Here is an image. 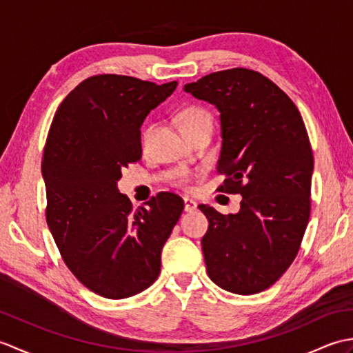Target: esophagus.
Listing matches in <instances>:
<instances>
[{
    "mask_svg": "<svg viewBox=\"0 0 353 353\" xmlns=\"http://www.w3.org/2000/svg\"><path fill=\"white\" fill-rule=\"evenodd\" d=\"M183 201H185V211L186 212H192V211H196V209H197V201L196 200H192L190 197H183Z\"/></svg>",
    "mask_w": 353,
    "mask_h": 353,
    "instance_id": "esophagus-1",
    "label": "esophagus"
}]
</instances>
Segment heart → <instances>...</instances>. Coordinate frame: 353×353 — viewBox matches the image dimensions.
I'll return each mask as SVG.
<instances>
[{
    "label": "heart",
    "instance_id": "obj_1",
    "mask_svg": "<svg viewBox=\"0 0 353 353\" xmlns=\"http://www.w3.org/2000/svg\"><path fill=\"white\" fill-rule=\"evenodd\" d=\"M206 121H211V115H209L205 109H201L199 106L185 108L181 112V115H179V127H181L182 133L188 132V130L194 129L196 125H199L201 123H206ZM145 134H148V132ZM176 182L179 185H188L191 182V174L188 171H181L177 174Z\"/></svg>",
    "mask_w": 353,
    "mask_h": 353
}]
</instances>
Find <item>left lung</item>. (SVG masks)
Segmentation results:
<instances>
[{"label": "left lung", "instance_id": "1", "mask_svg": "<svg viewBox=\"0 0 353 353\" xmlns=\"http://www.w3.org/2000/svg\"><path fill=\"white\" fill-rule=\"evenodd\" d=\"M215 104L221 119L224 194H241V209L228 216L200 205L209 220L201 250L208 276L235 294L272 287L297 256L311 214L314 156L301 112L261 72L216 71L185 85Z\"/></svg>", "mask_w": 353, "mask_h": 353}]
</instances>
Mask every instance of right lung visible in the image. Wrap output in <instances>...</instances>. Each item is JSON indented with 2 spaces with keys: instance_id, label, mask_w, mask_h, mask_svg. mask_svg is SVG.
<instances>
[{
  "instance_id": "right-lung-1",
  "label": "right lung",
  "mask_w": 353,
  "mask_h": 353,
  "mask_svg": "<svg viewBox=\"0 0 353 353\" xmlns=\"http://www.w3.org/2000/svg\"><path fill=\"white\" fill-rule=\"evenodd\" d=\"M177 81L118 74L81 81L57 108L42 154L47 224L71 273L106 299H125L161 273V252L185 203L159 192L133 211L121 170L142 156L141 124Z\"/></svg>"
}]
</instances>
